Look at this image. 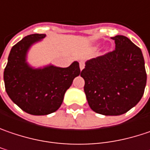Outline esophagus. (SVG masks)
<instances>
[{"mask_svg": "<svg viewBox=\"0 0 150 150\" xmlns=\"http://www.w3.org/2000/svg\"><path fill=\"white\" fill-rule=\"evenodd\" d=\"M84 68H85V63H84L83 61H81L80 62V69L82 70Z\"/></svg>", "mask_w": 150, "mask_h": 150, "instance_id": "esophagus-1", "label": "esophagus"}]
</instances>
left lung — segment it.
<instances>
[{
    "label": "left lung",
    "instance_id": "1",
    "mask_svg": "<svg viewBox=\"0 0 150 150\" xmlns=\"http://www.w3.org/2000/svg\"><path fill=\"white\" fill-rule=\"evenodd\" d=\"M115 50L87 60L81 76L90 108L103 115H120L141 100L147 75L142 51L124 35H115Z\"/></svg>",
    "mask_w": 150,
    "mask_h": 150
}]
</instances>
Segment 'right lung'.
<instances>
[{
	"label": "right lung",
	"mask_w": 150,
	"mask_h": 150,
	"mask_svg": "<svg viewBox=\"0 0 150 150\" xmlns=\"http://www.w3.org/2000/svg\"><path fill=\"white\" fill-rule=\"evenodd\" d=\"M45 37V34H33L14 45L4 70L7 95L21 110L33 115L57 111L74 79L81 74L77 61L67 68L52 64L38 68L30 64L27 59L30 50Z\"/></svg>",
	"instance_id": "obj_1"
}]
</instances>
